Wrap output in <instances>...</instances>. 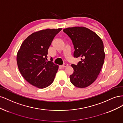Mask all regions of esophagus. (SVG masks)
<instances>
[{"instance_id": "esophagus-1", "label": "esophagus", "mask_w": 123, "mask_h": 123, "mask_svg": "<svg viewBox=\"0 0 123 123\" xmlns=\"http://www.w3.org/2000/svg\"><path fill=\"white\" fill-rule=\"evenodd\" d=\"M68 64H64V65H62V68H65V67H68Z\"/></svg>"}]
</instances>
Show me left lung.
I'll return each instance as SVG.
<instances>
[{"label":"left lung","instance_id":"left-lung-1","mask_svg":"<svg viewBox=\"0 0 123 123\" xmlns=\"http://www.w3.org/2000/svg\"><path fill=\"white\" fill-rule=\"evenodd\" d=\"M63 31L72 41L74 57L81 58L77 65H71L74 72L70 76L71 83L77 88L87 87L97 79L104 64L103 41L95 32L84 27L67 28Z\"/></svg>","mask_w":123,"mask_h":123}]
</instances>
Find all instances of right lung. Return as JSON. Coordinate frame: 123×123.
Here are the masks:
<instances>
[{
    "label": "right lung",
    "instance_id": "add662e5",
    "mask_svg": "<svg viewBox=\"0 0 123 123\" xmlns=\"http://www.w3.org/2000/svg\"><path fill=\"white\" fill-rule=\"evenodd\" d=\"M62 28L47 29L32 33L22 43L17 54L19 71L29 83L38 88L50 86L54 81L58 66L47 61L48 50Z\"/></svg>",
    "mask_w": 123,
    "mask_h": 123
}]
</instances>
